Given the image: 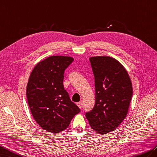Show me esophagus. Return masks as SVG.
<instances>
[{
  "mask_svg": "<svg viewBox=\"0 0 157 157\" xmlns=\"http://www.w3.org/2000/svg\"><path fill=\"white\" fill-rule=\"evenodd\" d=\"M76 105H77L78 106V107L80 108V109H81V108H82V105L81 101H80V102H78V103H76Z\"/></svg>",
  "mask_w": 157,
  "mask_h": 157,
  "instance_id": "obj_1",
  "label": "esophagus"
}]
</instances>
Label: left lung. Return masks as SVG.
<instances>
[{
    "label": "left lung",
    "mask_w": 157,
    "mask_h": 157,
    "mask_svg": "<svg viewBox=\"0 0 157 157\" xmlns=\"http://www.w3.org/2000/svg\"><path fill=\"white\" fill-rule=\"evenodd\" d=\"M95 77V103L85 113L90 126L99 134L113 131L126 117L132 85L126 69L109 56L89 58Z\"/></svg>",
    "instance_id": "1"
}]
</instances>
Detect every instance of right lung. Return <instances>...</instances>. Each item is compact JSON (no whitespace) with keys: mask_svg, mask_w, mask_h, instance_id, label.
<instances>
[{"mask_svg":"<svg viewBox=\"0 0 157 157\" xmlns=\"http://www.w3.org/2000/svg\"><path fill=\"white\" fill-rule=\"evenodd\" d=\"M74 59L53 56L39 62L31 72L27 86V98L36 122L56 134L67 129L81 109L64 88V72Z\"/></svg>","mask_w":157,"mask_h":157,"instance_id":"1","label":"right lung"}]
</instances>
